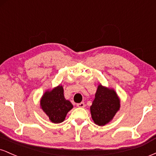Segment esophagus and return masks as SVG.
<instances>
[{
  "instance_id": "esophagus-1",
  "label": "esophagus",
  "mask_w": 156,
  "mask_h": 156,
  "mask_svg": "<svg viewBox=\"0 0 156 156\" xmlns=\"http://www.w3.org/2000/svg\"><path fill=\"white\" fill-rule=\"evenodd\" d=\"M77 106L79 107V108H84V107H85V103H84L83 102H81V103H78V104H77Z\"/></svg>"
}]
</instances>
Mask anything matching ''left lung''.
I'll return each mask as SVG.
<instances>
[{"label": "left lung", "instance_id": "8db88e82", "mask_svg": "<svg viewBox=\"0 0 156 156\" xmlns=\"http://www.w3.org/2000/svg\"><path fill=\"white\" fill-rule=\"evenodd\" d=\"M119 99L112 89L99 85L95 98L90 107L92 118L94 123L104 125L108 123L119 110Z\"/></svg>", "mask_w": 156, "mask_h": 156}]
</instances>
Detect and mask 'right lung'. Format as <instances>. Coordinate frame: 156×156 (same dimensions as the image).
Segmentation results:
<instances>
[{"label":"right lung","mask_w":156,"mask_h":156,"mask_svg":"<svg viewBox=\"0 0 156 156\" xmlns=\"http://www.w3.org/2000/svg\"><path fill=\"white\" fill-rule=\"evenodd\" d=\"M42 110L54 123L62 122L73 105L64 98V89L58 86L51 91L44 93L40 102Z\"/></svg>","instance_id":"right-lung-1"}]
</instances>
